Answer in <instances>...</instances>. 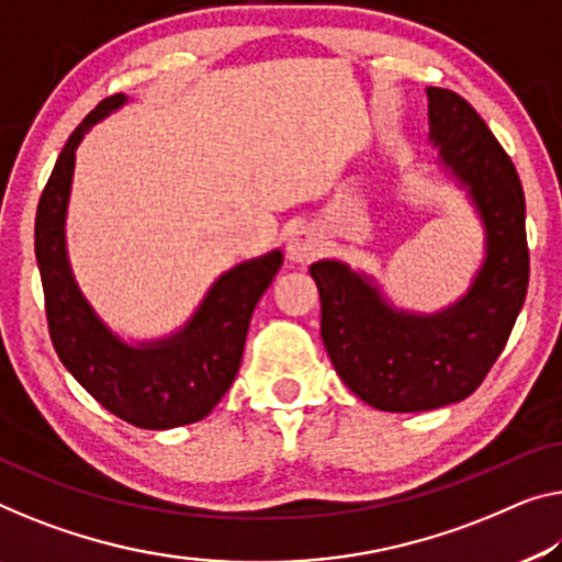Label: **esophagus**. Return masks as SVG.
<instances>
[{"mask_svg": "<svg viewBox=\"0 0 562 562\" xmlns=\"http://www.w3.org/2000/svg\"><path fill=\"white\" fill-rule=\"evenodd\" d=\"M321 237L313 229H295L288 239V257L290 262L295 265H305L313 259L317 252H321Z\"/></svg>", "mask_w": 562, "mask_h": 562, "instance_id": "obj_1", "label": "esophagus"}]
</instances>
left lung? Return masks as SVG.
Wrapping results in <instances>:
<instances>
[{
	"mask_svg": "<svg viewBox=\"0 0 562 562\" xmlns=\"http://www.w3.org/2000/svg\"><path fill=\"white\" fill-rule=\"evenodd\" d=\"M426 98L439 166L467 191L484 229V259L469 290L439 313H408L346 262L310 265L335 371L368 406L396 414L457 404L476 391L513 333L530 278L515 164L462 95L426 88Z\"/></svg>",
	"mask_w": 562,
	"mask_h": 562,
	"instance_id": "8db88e82",
	"label": "left lung"
}]
</instances>
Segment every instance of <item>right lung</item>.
Instances as JSON below:
<instances>
[{"instance_id":"1","label":"right lung","mask_w":562,"mask_h":562,"mask_svg":"<svg viewBox=\"0 0 562 562\" xmlns=\"http://www.w3.org/2000/svg\"><path fill=\"white\" fill-rule=\"evenodd\" d=\"M125 103L123 93L105 98L67 138L37 204L35 255L49 338L63 366L111 414L138 429L164 431L204 418L229 391L255 305L282 267V252L272 249L224 272L183 328L166 338L128 342L108 328L75 282L65 220L75 150L98 121Z\"/></svg>"}]
</instances>
